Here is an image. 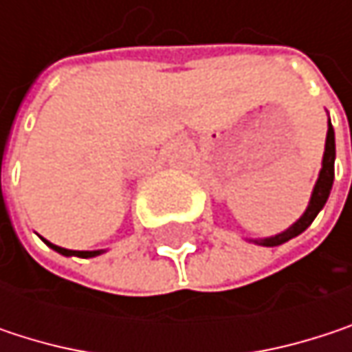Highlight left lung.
<instances>
[{"instance_id":"left-lung-1","label":"left lung","mask_w":352,"mask_h":352,"mask_svg":"<svg viewBox=\"0 0 352 352\" xmlns=\"http://www.w3.org/2000/svg\"><path fill=\"white\" fill-rule=\"evenodd\" d=\"M334 157H336V146H334V128L332 124H328V136H326V148H324V161H322V171L316 181V187H314V193H312V199H310V206L306 210V214L292 226L287 228L285 232L273 236V239H265V241H256L263 246H279L283 243H287L289 239L302 234L318 216V212L324 208L328 195H330V189H332V181H334Z\"/></svg>"}]
</instances>
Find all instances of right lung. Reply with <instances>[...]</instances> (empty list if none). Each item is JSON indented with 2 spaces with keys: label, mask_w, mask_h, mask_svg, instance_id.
<instances>
[{
  "label": "right lung",
  "mask_w": 352,
  "mask_h": 352,
  "mask_svg": "<svg viewBox=\"0 0 352 352\" xmlns=\"http://www.w3.org/2000/svg\"><path fill=\"white\" fill-rule=\"evenodd\" d=\"M46 245L50 246V248H54L56 252L65 254V256L75 254V256H81V258H89V256H96V254H100V252H102V250H69V248H60V246L52 245V243H46Z\"/></svg>",
  "instance_id": "right-lung-1"
}]
</instances>
